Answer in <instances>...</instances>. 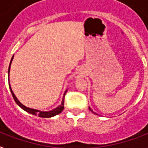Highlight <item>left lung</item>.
Returning <instances> with one entry per match:
<instances>
[{
    "mask_svg": "<svg viewBox=\"0 0 148 148\" xmlns=\"http://www.w3.org/2000/svg\"><path fill=\"white\" fill-rule=\"evenodd\" d=\"M89 110H90V111H91V112H92V113H94V114H95V112H94V111H93V110H91V109H90V107H89Z\"/></svg>",
    "mask_w": 148,
    "mask_h": 148,
    "instance_id": "left-lung-1",
    "label": "left lung"
}]
</instances>
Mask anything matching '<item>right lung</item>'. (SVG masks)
Listing matches in <instances>:
<instances>
[{"label":"right lung","mask_w":148,"mask_h":148,"mask_svg":"<svg viewBox=\"0 0 148 148\" xmlns=\"http://www.w3.org/2000/svg\"><path fill=\"white\" fill-rule=\"evenodd\" d=\"M14 58V55L12 56V58L11 59L10 64H9V67H8V79H9V73H10V68H11V64L12 62V60H13ZM9 88H10L11 90V93H12V95L13 97L14 100H15V102H16V104L19 106L20 108H22L23 110H25L26 112H27L29 114H33V115H35V116H38L40 117H43V118H48V117H53V116H56V115H58L60 113L62 112V110H64V96H65V94L67 92V90L64 91V96L63 99H62V102H61V104L60 106H58V107H56L53 110H52L49 111H41L38 110H34V109H31L29 108V107H27L24 105H23L21 102H19L18 99H17L16 95H15V94L13 93V91L12 90V87L10 86V83H9Z\"/></svg>","instance_id":"obj_1"}]
</instances>
